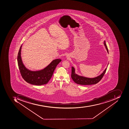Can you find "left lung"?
<instances>
[{
  "mask_svg": "<svg viewBox=\"0 0 129 129\" xmlns=\"http://www.w3.org/2000/svg\"><path fill=\"white\" fill-rule=\"evenodd\" d=\"M104 44L106 47L107 51L109 53L108 50L106 42L104 41ZM107 68L105 69V70L98 77H96L94 78H88L85 77H82L78 75L75 73V69L73 67H72V72H71V77L73 80L78 84L82 85H89L95 84H97L99 81H101L102 79L103 76H104Z\"/></svg>",
  "mask_w": 129,
  "mask_h": 129,
  "instance_id": "left-lung-1",
  "label": "left lung"
}]
</instances>
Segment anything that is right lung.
I'll return each instance as SVG.
<instances>
[{"instance_id":"add662e5","label":"right lung","mask_w":129,"mask_h":129,"mask_svg":"<svg viewBox=\"0 0 129 129\" xmlns=\"http://www.w3.org/2000/svg\"><path fill=\"white\" fill-rule=\"evenodd\" d=\"M21 46L18 53L17 60L20 72L23 79L27 82L32 85H41L47 84L52 77L55 68L61 60L55 59L42 70L31 71L25 67L21 57Z\"/></svg>"}]
</instances>
